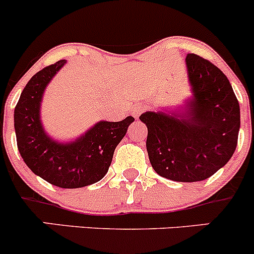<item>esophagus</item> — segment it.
Wrapping results in <instances>:
<instances>
[{
  "mask_svg": "<svg viewBox=\"0 0 254 254\" xmlns=\"http://www.w3.org/2000/svg\"><path fill=\"white\" fill-rule=\"evenodd\" d=\"M143 108H145V107H143L142 104H135V107L132 108V111H131L132 115H134L135 118H137L143 112Z\"/></svg>",
  "mask_w": 254,
  "mask_h": 254,
  "instance_id": "obj_1",
  "label": "esophagus"
}]
</instances>
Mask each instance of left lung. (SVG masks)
Returning <instances> with one entry per match:
<instances>
[{"mask_svg":"<svg viewBox=\"0 0 254 254\" xmlns=\"http://www.w3.org/2000/svg\"><path fill=\"white\" fill-rule=\"evenodd\" d=\"M191 98L184 112H146L151 166L176 182H199L224 167L234 155L240 131V104L219 67L195 54L186 58Z\"/></svg>","mask_w":254,"mask_h":254,"instance_id":"obj_1","label":"left lung"}]
</instances>
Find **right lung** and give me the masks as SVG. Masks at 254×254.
<instances>
[{
	"label": "right lung",
	"instance_id": "add662e5",
	"mask_svg": "<svg viewBox=\"0 0 254 254\" xmlns=\"http://www.w3.org/2000/svg\"><path fill=\"white\" fill-rule=\"evenodd\" d=\"M65 64L58 61L29 79L14 108V130L18 150L30 171L53 186L73 189L97 183L107 175L115 147L134 118L102 120L70 142L49 136L40 120V106L49 82Z\"/></svg>",
	"mask_w": 254,
	"mask_h": 254
}]
</instances>
